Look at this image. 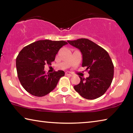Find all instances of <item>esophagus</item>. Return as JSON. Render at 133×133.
I'll list each match as a JSON object with an SVG mask.
<instances>
[{
    "mask_svg": "<svg viewBox=\"0 0 133 133\" xmlns=\"http://www.w3.org/2000/svg\"><path fill=\"white\" fill-rule=\"evenodd\" d=\"M66 75L69 76H73V74L71 73L70 72H69V71H66Z\"/></svg>",
    "mask_w": 133,
    "mask_h": 133,
    "instance_id": "34e87169",
    "label": "esophagus"
}]
</instances>
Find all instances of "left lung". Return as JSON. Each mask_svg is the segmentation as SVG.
Masks as SVG:
<instances>
[{
    "mask_svg": "<svg viewBox=\"0 0 133 133\" xmlns=\"http://www.w3.org/2000/svg\"><path fill=\"white\" fill-rule=\"evenodd\" d=\"M69 43L80 50L82 67L89 70V77H79L80 82L74 86L83 98L93 100L103 95L111 84L114 65L109 53L102 47L87 39L68 40Z\"/></svg>",
    "mask_w": 133,
    "mask_h": 133,
    "instance_id": "1",
    "label": "left lung"
}]
</instances>
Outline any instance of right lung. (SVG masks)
<instances>
[{"label":"right lung","mask_w":133,"mask_h":133,"mask_svg":"<svg viewBox=\"0 0 133 133\" xmlns=\"http://www.w3.org/2000/svg\"><path fill=\"white\" fill-rule=\"evenodd\" d=\"M67 43L63 40H39L23 48L16 58L17 76L26 90L37 97L47 95L55 89L64 72L45 73L44 65H51L60 49Z\"/></svg>","instance_id":"add662e5"}]
</instances>
